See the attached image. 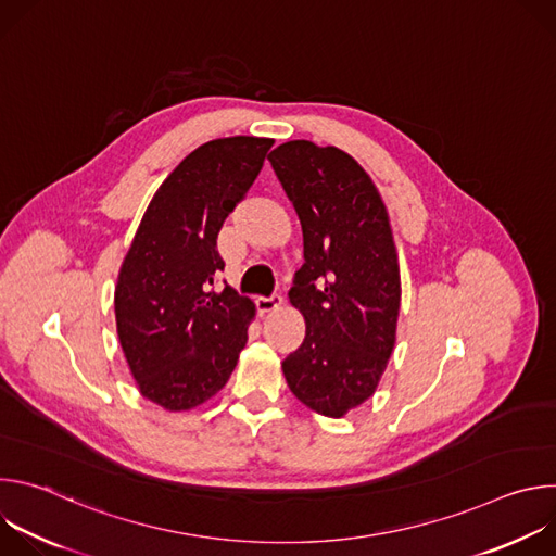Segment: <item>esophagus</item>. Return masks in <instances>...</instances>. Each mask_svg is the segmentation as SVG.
<instances>
[{"label": "esophagus", "instance_id": "1", "mask_svg": "<svg viewBox=\"0 0 556 556\" xmlns=\"http://www.w3.org/2000/svg\"><path fill=\"white\" fill-rule=\"evenodd\" d=\"M281 303H283V296H281V294L260 296V299H257V309H260L262 314H266V312H275L277 307H281Z\"/></svg>", "mask_w": 556, "mask_h": 556}]
</instances>
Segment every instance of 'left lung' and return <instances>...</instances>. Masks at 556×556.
<instances>
[{"label":"left lung","instance_id":"8db88e82","mask_svg":"<svg viewBox=\"0 0 556 556\" xmlns=\"http://www.w3.org/2000/svg\"><path fill=\"white\" fill-rule=\"evenodd\" d=\"M268 161L301 219L305 257L288 292L305 339L281 369L296 401L343 418L371 399L395 345L403 290L389 213L339 147L288 140Z\"/></svg>","mask_w":556,"mask_h":556}]
</instances>
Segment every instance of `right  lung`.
Masks as SVG:
<instances>
[{
    "label": "right lung",
    "mask_w": 556,
    "mask_h": 556,
    "mask_svg": "<svg viewBox=\"0 0 556 556\" xmlns=\"http://www.w3.org/2000/svg\"><path fill=\"white\" fill-rule=\"evenodd\" d=\"M273 138L200 144L153 193L114 290L116 332L147 401L167 412L204 405L249 341L255 303L211 290L224 262L217 235L262 172Z\"/></svg>",
    "instance_id": "1"
}]
</instances>
